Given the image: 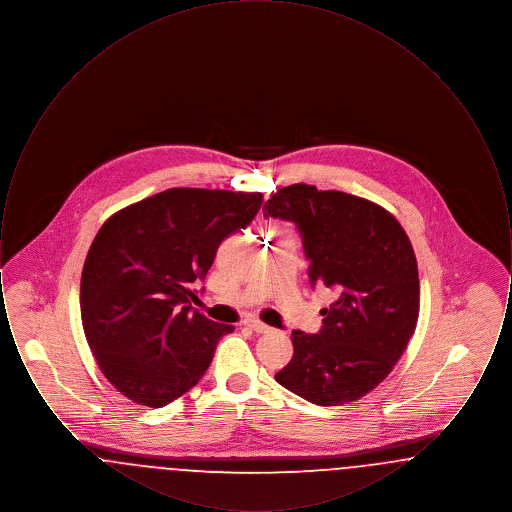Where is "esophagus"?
I'll list each match as a JSON object with an SVG mask.
<instances>
[{"label": "esophagus", "instance_id": "obj_1", "mask_svg": "<svg viewBox=\"0 0 512 512\" xmlns=\"http://www.w3.org/2000/svg\"><path fill=\"white\" fill-rule=\"evenodd\" d=\"M244 326H247V328H251L253 332H257V334H267V332H270L272 328L270 326H267L265 322H261V320H257V318H244V322H242Z\"/></svg>", "mask_w": 512, "mask_h": 512}]
</instances>
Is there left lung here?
Masks as SVG:
<instances>
[{
	"instance_id": "8db88e82",
	"label": "left lung",
	"mask_w": 512,
	"mask_h": 512,
	"mask_svg": "<svg viewBox=\"0 0 512 512\" xmlns=\"http://www.w3.org/2000/svg\"><path fill=\"white\" fill-rule=\"evenodd\" d=\"M303 240L311 286L336 293L318 334L293 330V357L274 378L322 407L365 397L386 380L413 336L420 284L413 245L384 207L336 190L292 184L263 207Z\"/></svg>"
}]
</instances>
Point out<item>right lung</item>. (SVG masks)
Here are the masks:
<instances>
[{
  "label": "right lung",
  "mask_w": 512,
  "mask_h": 512,
  "mask_svg": "<svg viewBox=\"0 0 512 512\" xmlns=\"http://www.w3.org/2000/svg\"><path fill=\"white\" fill-rule=\"evenodd\" d=\"M263 194L171 188L99 228L80 280V315L105 378L124 397L165 407L192 390L234 326L192 307L224 238L245 228Z\"/></svg>",
  "instance_id": "obj_1"
}]
</instances>
